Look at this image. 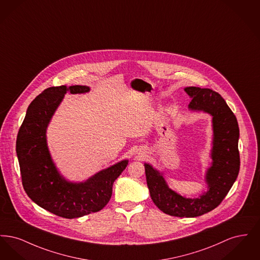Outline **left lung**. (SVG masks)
I'll use <instances>...</instances> for the list:
<instances>
[{
  "label": "left lung",
  "instance_id": "obj_1",
  "mask_svg": "<svg viewBox=\"0 0 260 260\" xmlns=\"http://www.w3.org/2000/svg\"><path fill=\"white\" fill-rule=\"evenodd\" d=\"M185 91L192 99L191 110H202L212 116V164L206 177L209 191L200 198H184L169 188L158 171L149 164L144 167L150 196L162 212L177 217H196L218 207L234 184L240 171V133L234 113L219 93L197 87H185Z\"/></svg>",
  "mask_w": 260,
  "mask_h": 260
}]
</instances>
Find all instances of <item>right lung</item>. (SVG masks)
<instances>
[{"label": "right lung", "mask_w": 260, "mask_h": 260, "mask_svg": "<svg viewBox=\"0 0 260 260\" xmlns=\"http://www.w3.org/2000/svg\"><path fill=\"white\" fill-rule=\"evenodd\" d=\"M88 90L87 86L45 89L28 106L16 142L22 185L28 197L41 208L70 219L102 210L110 201L114 181L127 165V160L120 161L83 183L68 182L56 171L47 146V126L67 91Z\"/></svg>", "instance_id": "obj_1"}]
</instances>
